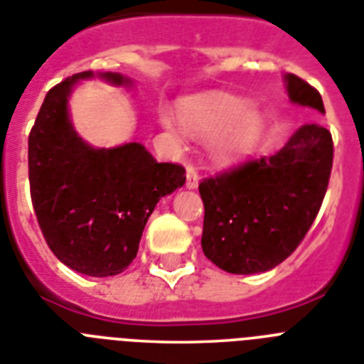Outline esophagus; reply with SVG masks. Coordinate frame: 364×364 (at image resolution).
<instances>
[{
    "mask_svg": "<svg viewBox=\"0 0 364 364\" xmlns=\"http://www.w3.org/2000/svg\"><path fill=\"white\" fill-rule=\"evenodd\" d=\"M198 170L193 164H187V188H196L198 187Z\"/></svg>",
    "mask_w": 364,
    "mask_h": 364,
    "instance_id": "esophagus-1",
    "label": "esophagus"
}]
</instances>
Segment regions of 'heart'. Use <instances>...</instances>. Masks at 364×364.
<instances>
[{"mask_svg":"<svg viewBox=\"0 0 364 364\" xmlns=\"http://www.w3.org/2000/svg\"><path fill=\"white\" fill-rule=\"evenodd\" d=\"M160 122L173 136L185 132L196 137H213V159L230 162L247 153L262 130V117L236 96H202L181 105V121L170 111H160Z\"/></svg>","mask_w":364,"mask_h":364,"instance_id":"1","label":"heart"}]
</instances>
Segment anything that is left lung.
<instances>
[{"instance_id":"1","label":"left lung","mask_w":364,"mask_h":364,"mask_svg":"<svg viewBox=\"0 0 364 364\" xmlns=\"http://www.w3.org/2000/svg\"><path fill=\"white\" fill-rule=\"evenodd\" d=\"M289 100L325 113L321 94L287 73ZM333 168V136L304 124L272 156L247 160L200 183L204 255L230 274L276 268L316 221Z\"/></svg>"}]
</instances>
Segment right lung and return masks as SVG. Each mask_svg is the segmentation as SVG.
Here are the masks:
<instances>
[{
    "label": "right lung",
    "mask_w": 364,
    "mask_h": 364,
    "mask_svg": "<svg viewBox=\"0 0 364 364\" xmlns=\"http://www.w3.org/2000/svg\"><path fill=\"white\" fill-rule=\"evenodd\" d=\"M82 71L45 96L28 137L31 204L48 247L71 270L92 277L117 276L136 259L154 205L185 185V168L156 162L141 143L94 149L70 121L68 102ZM130 85L121 73H100Z\"/></svg>",
    "instance_id": "obj_1"
}]
</instances>
